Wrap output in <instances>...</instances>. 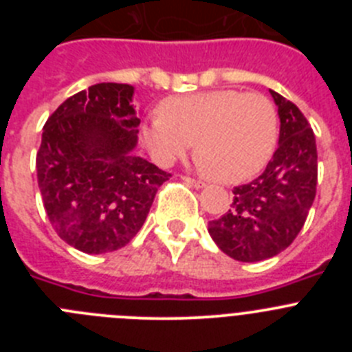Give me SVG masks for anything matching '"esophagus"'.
Returning <instances> with one entry per match:
<instances>
[{
	"instance_id": "34e87169",
	"label": "esophagus",
	"mask_w": 352,
	"mask_h": 352,
	"mask_svg": "<svg viewBox=\"0 0 352 352\" xmlns=\"http://www.w3.org/2000/svg\"><path fill=\"white\" fill-rule=\"evenodd\" d=\"M182 179L186 183V185L194 186V188H203L204 186L203 182H199V179H194V178H188V176H183Z\"/></svg>"
}]
</instances>
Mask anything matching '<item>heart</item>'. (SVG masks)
I'll use <instances>...</instances> for the list:
<instances>
[{
	"label": "heart",
	"mask_w": 352,
	"mask_h": 352,
	"mask_svg": "<svg viewBox=\"0 0 352 352\" xmlns=\"http://www.w3.org/2000/svg\"><path fill=\"white\" fill-rule=\"evenodd\" d=\"M141 138L151 157L169 166L197 141V164L222 183L250 179L272 158L278 138L276 109L268 96L211 89L170 96L149 114Z\"/></svg>",
	"instance_id": "b5f03b06"
}]
</instances>
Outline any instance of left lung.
I'll return each instance as SVG.
<instances>
[{
  "label": "left lung",
  "mask_w": 352,
  "mask_h": 352,
  "mask_svg": "<svg viewBox=\"0 0 352 352\" xmlns=\"http://www.w3.org/2000/svg\"><path fill=\"white\" fill-rule=\"evenodd\" d=\"M278 105V148L259 178L234 186L231 210L208 223L217 247L241 263L280 254L301 231L317 188V148L296 105L272 91Z\"/></svg>",
  "instance_id": "left-lung-1"
}]
</instances>
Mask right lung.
Here are the masks:
<instances>
[{
    "mask_svg": "<svg viewBox=\"0 0 352 352\" xmlns=\"http://www.w3.org/2000/svg\"><path fill=\"white\" fill-rule=\"evenodd\" d=\"M133 86L93 84L43 125L36 178L49 222L84 254L125 247L170 174L133 155L139 123Z\"/></svg>",
    "mask_w": 352,
    "mask_h": 352,
    "instance_id": "1",
    "label": "right lung"
}]
</instances>
